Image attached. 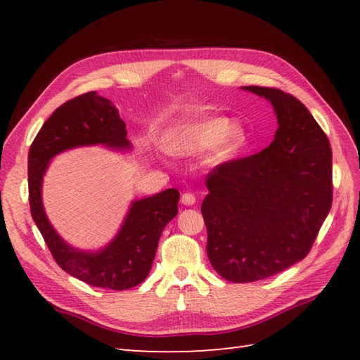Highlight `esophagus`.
<instances>
[{
  "instance_id": "esophagus-1",
  "label": "esophagus",
  "mask_w": 360,
  "mask_h": 360,
  "mask_svg": "<svg viewBox=\"0 0 360 360\" xmlns=\"http://www.w3.org/2000/svg\"><path fill=\"white\" fill-rule=\"evenodd\" d=\"M181 202L184 205H193L196 202V196L193 193H184L181 196Z\"/></svg>"
}]
</instances>
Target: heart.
Masks as SVG:
<instances>
[{"label":"heart","mask_w":360,"mask_h":360,"mask_svg":"<svg viewBox=\"0 0 360 360\" xmlns=\"http://www.w3.org/2000/svg\"><path fill=\"white\" fill-rule=\"evenodd\" d=\"M246 143V129L219 116L182 122L165 136V148L173 155H200L212 148V165H223L232 160Z\"/></svg>","instance_id":"obj_1"}]
</instances>
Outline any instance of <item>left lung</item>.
Segmentation results:
<instances>
[{
  "label": "left lung",
  "instance_id": "left-lung-1",
  "mask_svg": "<svg viewBox=\"0 0 360 360\" xmlns=\"http://www.w3.org/2000/svg\"><path fill=\"white\" fill-rule=\"evenodd\" d=\"M271 102L278 128L267 148L213 168L201 212L207 257L233 283L263 280L308 255L333 204V153L300 101L243 86Z\"/></svg>",
  "mask_w": 360,
  "mask_h": 360
}]
</instances>
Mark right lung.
<instances>
[{
  "label": "right lung",
  "instance_id": "1",
  "mask_svg": "<svg viewBox=\"0 0 360 360\" xmlns=\"http://www.w3.org/2000/svg\"><path fill=\"white\" fill-rule=\"evenodd\" d=\"M103 145L129 151L125 122L111 101L96 91L74 97L51 114L34 139L27 158L30 213L57 264L91 286L124 290L148 277L164 227L178 215L179 192L167 188L134 200L117 235L98 250L68 244L49 223L43 207V176L51 159L66 150Z\"/></svg>",
  "mask_w": 360,
  "mask_h": 360
}]
</instances>
